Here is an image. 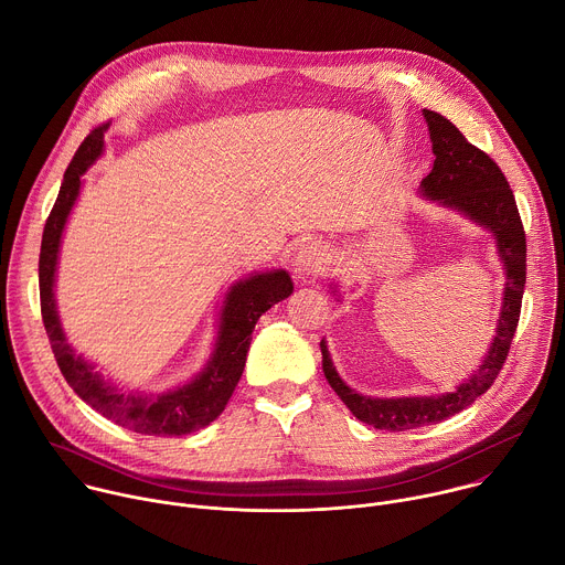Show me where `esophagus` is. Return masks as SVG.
Instances as JSON below:
<instances>
[{"label":"esophagus","instance_id":"1","mask_svg":"<svg viewBox=\"0 0 565 565\" xmlns=\"http://www.w3.org/2000/svg\"><path fill=\"white\" fill-rule=\"evenodd\" d=\"M329 264V257H327V250L321 248L319 244H308V246H301L299 253L295 255L292 259V266H295V277L299 281H312L315 277H319L321 273H324Z\"/></svg>","mask_w":565,"mask_h":565}]
</instances>
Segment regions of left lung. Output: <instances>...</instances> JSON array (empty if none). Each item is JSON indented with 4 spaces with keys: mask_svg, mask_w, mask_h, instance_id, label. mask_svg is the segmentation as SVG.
<instances>
[{
    "mask_svg": "<svg viewBox=\"0 0 565 565\" xmlns=\"http://www.w3.org/2000/svg\"><path fill=\"white\" fill-rule=\"evenodd\" d=\"M423 116L429 127L436 160L431 172L420 183V194L425 201L462 214L494 236L497 253L505 270V288L497 333L486 358L451 393L409 397L362 395L340 377L327 340L319 342L321 369H324L333 391L342 397L358 420L386 431H405L431 423L436 425L469 407L478 395L494 384L519 327L525 288V232L508 179L494 160L486 151L467 142L458 127L445 116L429 109H423ZM333 292H338L335 286Z\"/></svg>",
    "mask_w": 565,
    "mask_h": 565,
    "instance_id": "8db88e82",
    "label": "left lung"
}]
</instances>
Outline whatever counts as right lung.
Here are the masks:
<instances>
[{
	"label": "right lung",
	"mask_w": 565,
	"mask_h": 565,
	"mask_svg": "<svg viewBox=\"0 0 565 565\" xmlns=\"http://www.w3.org/2000/svg\"><path fill=\"white\" fill-rule=\"evenodd\" d=\"M105 131V125L94 129L75 151L71 166L64 172L57 201L44 225L40 250V301L44 329L64 380L89 407L136 434L185 436L207 427L221 416L241 380V373H244L257 319L277 301L290 297L292 279L279 268L253 273L250 277L232 284L218 312L214 351L190 382L163 393H142L122 391L114 382L105 380L92 362L83 355H75V349L66 342L53 290L62 232L79 196V188H83V174L103 156Z\"/></svg>",
	"instance_id": "right-lung-1"
}]
</instances>
